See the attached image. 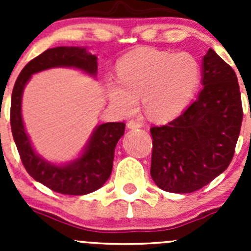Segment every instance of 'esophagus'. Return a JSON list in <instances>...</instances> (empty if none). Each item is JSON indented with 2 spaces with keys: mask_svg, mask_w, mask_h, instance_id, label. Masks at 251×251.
Returning <instances> with one entry per match:
<instances>
[{
  "mask_svg": "<svg viewBox=\"0 0 251 251\" xmlns=\"http://www.w3.org/2000/svg\"><path fill=\"white\" fill-rule=\"evenodd\" d=\"M142 126H143V123H141V121L131 120L127 123V127L131 128V130H133V128H140Z\"/></svg>",
  "mask_w": 251,
  "mask_h": 251,
  "instance_id": "obj_1",
  "label": "esophagus"
}]
</instances>
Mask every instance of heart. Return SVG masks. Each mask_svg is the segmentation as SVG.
I'll return each instance as SVG.
<instances>
[{
	"label": "heart",
	"mask_w": 251,
	"mask_h": 251,
	"mask_svg": "<svg viewBox=\"0 0 251 251\" xmlns=\"http://www.w3.org/2000/svg\"><path fill=\"white\" fill-rule=\"evenodd\" d=\"M118 77L108 81L107 95L119 113L132 115L142 97L151 119L170 120L191 103L201 82V68L188 52L142 48L119 62Z\"/></svg>",
	"instance_id": "b5f03b06"
}]
</instances>
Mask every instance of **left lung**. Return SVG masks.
<instances>
[{
  "label": "left lung",
  "mask_w": 251,
  "mask_h": 251,
  "mask_svg": "<svg viewBox=\"0 0 251 251\" xmlns=\"http://www.w3.org/2000/svg\"><path fill=\"white\" fill-rule=\"evenodd\" d=\"M197 100L166 125L151 128V175L171 193L203 188L228 168L243 120L242 98L234 70L209 48L201 64Z\"/></svg>",
  "instance_id": "1"
}]
</instances>
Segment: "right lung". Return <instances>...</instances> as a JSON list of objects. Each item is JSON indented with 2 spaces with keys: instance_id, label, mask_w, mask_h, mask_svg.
I'll return each instance as SVG.
<instances>
[{
  "instance_id": "obj_1",
  "label": "right lung",
  "mask_w": 251,
  "mask_h": 251,
  "mask_svg": "<svg viewBox=\"0 0 251 251\" xmlns=\"http://www.w3.org/2000/svg\"><path fill=\"white\" fill-rule=\"evenodd\" d=\"M52 68H75L90 76H97V57L86 47L50 48L30 60L20 72L11 102L12 135L27 174L52 191L69 196L92 193L103 186L113 170L114 151L125 132L124 123L96 126L82 153L65 164H54L37 154L25 130L22 116V98L31 75Z\"/></svg>"
}]
</instances>
